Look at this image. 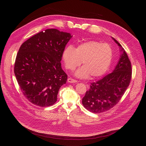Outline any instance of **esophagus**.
Listing matches in <instances>:
<instances>
[{
	"label": "esophagus",
	"mask_w": 146,
	"mask_h": 146,
	"mask_svg": "<svg viewBox=\"0 0 146 146\" xmlns=\"http://www.w3.org/2000/svg\"><path fill=\"white\" fill-rule=\"evenodd\" d=\"M68 81L70 83H75V82H77V81L76 80H74V79H73L72 78H69L68 79Z\"/></svg>",
	"instance_id": "obj_1"
}]
</instances>
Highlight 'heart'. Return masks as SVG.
<instances>
[{
    "label": "heart",
    "mask_w": 146,
    "mask_h": 146,
    "mask_svg": "<svg viewBox=\"0 0 146 146\" xmlns=\"http://www.w3.org/2000/svg\"><path fill=\"white\" fill-rule=\"evenodd\" d=\"M113 55L110 45L95 40L82 43L75 49L69 46L62 52V58L68 70H74L82 62L83 66L75 73L80 78H87L90 75L96 78L103 75L110 65Z\"/></svg>",
    "instance_id": "heart-1"
}]
</instances>
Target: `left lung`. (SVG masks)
I'll return each mask as SVG.
<instances>
[{
  "label": "left lung",
  "instance_id": "obj_1",
  "mask_svg": "<svg viewBox=\"0 0 146 146\" xmlns=\"http://www.w3.org/2000/svg\"><path fill=\"white\" fill-rule=\"evenodd\" d=\"M122 54L112 73L98 81L91 83L90 88L82 99V103L88 111L100 113L113 108L119 101L128 88L132 77V66L127 54L118 41Z\"/></svg>",
  "mask_w": 146,
  "mask_h": 146
}]
</instances>
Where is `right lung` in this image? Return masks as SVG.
Segmentation results:
<instances>
[{"label":"right lung","mask_w":146,"mask_h":146,"mask_svg":"<svg viewBox=\"0 0 146 146\" xmlns=\"http://www.w3.org/2000/svg\"><path fill=\"white\" fill-rule=\"evenodd\" d=\"M73 36L48 29L33 36L21 46L16 56L14 73L25 97L40 107L56 102L60 87L68 76L62 70V52Z\"/></svg>","instance_id":"add662e5"}]
</instances>
